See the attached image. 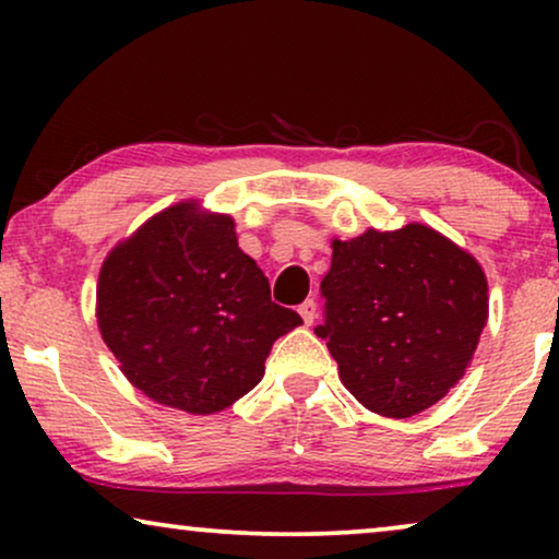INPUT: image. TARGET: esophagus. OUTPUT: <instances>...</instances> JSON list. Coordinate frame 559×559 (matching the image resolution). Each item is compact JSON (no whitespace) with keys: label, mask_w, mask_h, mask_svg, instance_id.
Returning <instances> with one entry per match:
<instances>
[{"label":"esophagus","mask_w":559,"mask_h":559,"mask_svg":"<svg viewBox=\"0 0 559 559\" xmlns=\"http://www.w3.org/2000/svg\"><path fill=\"white\" fill-rule=\"evenodd\" d=\"M297 312H300V318H302V323L305 325H310L312 320H316V312H318V302L316 300H305L300 308H297Z\"/></svg>","instance_id":"1"}]
</instances>
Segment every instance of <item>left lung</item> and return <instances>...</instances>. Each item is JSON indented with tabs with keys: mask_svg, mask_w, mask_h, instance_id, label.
I'll return each mask as SVG.
<instances>
[{
	"mask_svg": "<svg viewBox=\"0 0 559 559\" xmlns=\"http://www.w3.org/2000/svg\"><path fill=\"white\" fill-rule=\"evenodd\" d=\"M318 338L366 409L412 417L468 369L488 320V285L468 251L423 224L333 239Z\"/></svg>",
	"mask_w": 559,
	"mask_h": 559,
	"instance_id": "obj_1",
	"label": "left lung"
}]
</instances>
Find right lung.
I'll list each match as a JSON object with an SVG mask.
<instances>
[{"mask_svg":"<svg viewBox=\"0 0 559 559\" xmlns=\"http://www.w3.org/2000/svg\"><path fill=\"white\" fill-rule=\"evenodd\" d=\"M102 338L132 384L165 407L213 415L264 377L274 341L302 323L236 241L234 218L178 203L106 257Z\"/></svg>","mask_w":559,"mask_h":559,"instance_id":"obj_1","label":"right lung"}]
</instances>
